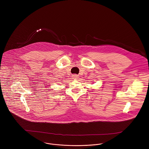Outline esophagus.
Here are the masks:
<instances>
[{"mask_svg": "<svg viewBox=\"0 0 149 149\" xmlns=\"http://www.w3.org/2000/svg\"><path fill=\"white\" fill-rule=\"evenodd\" d=\"M73 78H74V79H76V78L77 77V76L76 74H74V75H73Z\"/></svg>", "mask_w": 149, "mask_h": 149, "instance_id": "esophagus-1", "label": "esophagus"}]
</instances>
